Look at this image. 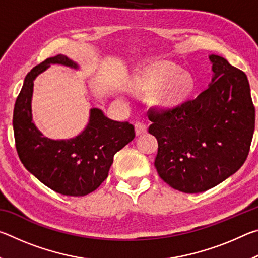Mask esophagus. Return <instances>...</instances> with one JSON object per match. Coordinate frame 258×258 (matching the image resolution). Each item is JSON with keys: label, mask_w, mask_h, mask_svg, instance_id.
Listing matches in <instances>:
<instances>
[{"label": "esophagus", "mask_w": 258, "mask_h": 258, "mask_svg": "<svg viewBox=\"0 0 258 258\" xmlns=\"http://www.w3.org/2000/svg\"><path fill=\"white\" fill-rule=\"evenodd\" d=\"M134 127H135V133H137V135L145 134L147 132V125L143 123V121H137V123L134 124Z\"/></svg>", "instance_id": "34e87169"}]
</instances>
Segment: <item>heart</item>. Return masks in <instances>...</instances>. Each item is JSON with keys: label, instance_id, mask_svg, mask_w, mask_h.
<instances>
[{"label": "heart", "instance_id": "heart-1", "mask_svg": "<svg viewBox=\"0 0 258 258\" xmlns=\"http://www.w3.org/2000/svg\"><path fill=\"white\" fill-rule=\"evenodd\" d=\"M178 68L173 66L172 63L161 62L152 67L147 74V85L150 89H155L163 84L166 80L172 77L156 95L155 103L157 106L161 108H173L178 106L189 97L194 87V81L186 73H181L176 76ZM174 75L176 76L174 77Z\"/></svg>", "mask_w": 258, "mask_h": 258}]
</instances>
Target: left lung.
<instances>
[{"label": "left lung", "mask_w": 258, "mask_h": 258, "mask_svg": "<svg viewBox=\"0 0 258 258\" xmlns=\"http://www.w3.org/2000/svg\"><path fill=\"white\" fill-rule=\"evenodd\" d=\"M213 83L197 98L148 110L158 141L155 167L161 180L184 194L220 184L241 167L255 128L248 78L220 55L209 56Z\"/></svg>", "instance_id": "1"}]
</instances>
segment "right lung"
Masks as SVG:
<instances>
[{
	"label": "right lung",
	"instance_id": "right-lung-1",
	"mask_svg": "<svg viewBox=\"0 0 258 258\" xmlns=\"http://www.w3.org/2000/svg\"><path fill=\"white\" fill-rule=\"evenodd\" d=\"M50 63L77 68L66 55L58 54L35 66L25 77L14 109L16 149L27 171L58 194L82 197L97 190L108 177L116 152L135 137L128 121H116L100 109H91L90 123L82 134L71 140H51L32 121L34 80Z\"/></svg>",
	"mask_w": 258,
	"mask_h": 258
}]
</instances>
